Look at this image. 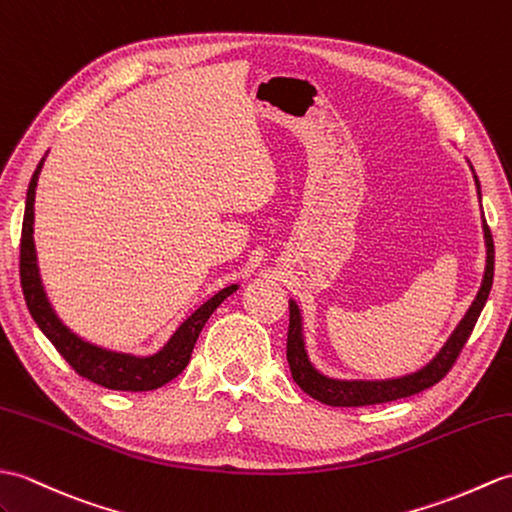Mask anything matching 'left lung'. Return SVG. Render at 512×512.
Masks as SVG:
<instances>
[{
	"label": "left lung",
	"instance_id": "obj_1",
	"mask_svg": "<svg viewBox=\"0 0 512 512\" xmlns=\"http://www.w3.org/2000/svg\"><path fill=\"white\" fill-rule=\"evenodd\" d=\"M475 185H478V194H480L478 176H475ZM484 240H486V270H484L480 292L471 303L469 312L460 320V325L445 342L441 353H438L425 368H421V371L406 377L386 379V382H340V379L320 375L310 364V360H307V353L303 347V334H301L299 307H296L294 301H290L288 364H290L294 382L316 401L327 403V406H334V408H362V406H375V403H388L395 399L419 395V392H423L425 388H432L434 384L441 382V379L451 371V366L456 364L462 347H465L475 323H478L486 299H489V292L493 285V270H495V248H493V235L486 220H484Z\"/></svg>",
	"mask_w": 512,
	"mask_h": 512
}]
</instances>
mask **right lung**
<instances>
[{"instance_id": "add662e5", "label": "right lung", "mask_w": 512, "mask_h": 512, "mask_svg": "<svg viewBox=\"0 0 512 512\" xmlns=\"http://www.w3.org/2000/svg\"><path fill=\"white\" fill-rule=\"evenodd\" d=\"M41 165H43V159L37 165V170H34L32 181L28 185L26 213H23L21 244H19L21 290L34 323H37L43 334L50 338V342L67 360V364L74 368L80 377L91 379L93 384H100L111 390H130V392L161 388L163 384H168L170 379L183 373V368L187 366L189 358H192L194 344L200 336L202 327H205L209 316L216 312V307L227 299L229 294L237 290V285H229V288L220 290L205 305H200L198 310L176 329V334L170 338V342L165 344L157 355H150V358H135V355L106 351V349L95 347V344L85 342L76 334H71L61 320L56 318L50 303H47V296L43 292V285L39 279L37 253H34V240H32L34 189H37Z\"/></svg>"}]
</instances>
